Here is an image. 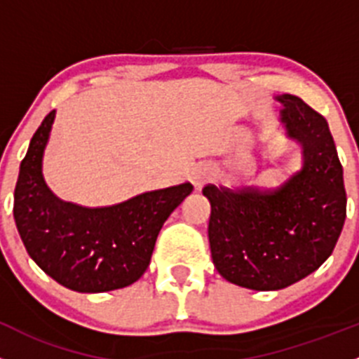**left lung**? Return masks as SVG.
Segmentation results:
<instances>
[{
    "mask_svg": "<svg viewBox=\"0 0 359 359\" xmlns=\"http://www.w3.org/2000/svg\"><path fill=\"white\" fill-rule=\"evenodd\" d=\"M286 135L302 145V168L272 189L205 186L212 261L228 283L277 291L316 272L346 221L344 170L328 123L304 100L277 96Z\"/></svg>",
    "mask_w": 359,
    "mask_h": 359,
    "instance_id": "8db88e82",
    "label": "left lung"
}]
</instances>
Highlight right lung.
Listing matches in <instances>:
<instances>
[{
    "instance_id": "add662e5",
    "label": "right lung",
    "mask_w": 359,
    "mask_h": 359,
    "mask_svg": "<svg viewBox=\"0 0 359 359\" xmlns=\"http://www.w3.org/2000/svg\"><path fill=\"white\" fill-rule=\"evenodd\" d=\"M52 110L29 142L13 193V217L31 259L79 293H105L137 283L151 263L156 238L189 196V182L149 191L110 207H80L48 189L41 173Z\"/></svg>"
}]
</instances>
